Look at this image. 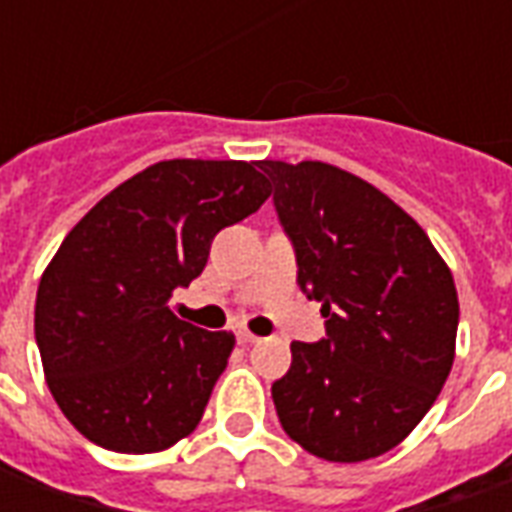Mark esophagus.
Returning a JSON list of instances; mask_svg holds the SVG:
<instances>
[{
  "mask_svg": "<svg viewBox=\"0 0 512 512\" xmlns=\"http://www.w3.org/2000/svg\"><path fill=\"white\" fill-rule=\"evenodd\" d=\"M235 337H238V343L241 345H252L260 340V337H255V334L249 332V329H238V332H235Z\"/></svg>",
  "mask_w": 512,
  "mask_h": 512,
  "instance_id": "esophagus-1",
  "label": "esophagus"
}]
</instances>
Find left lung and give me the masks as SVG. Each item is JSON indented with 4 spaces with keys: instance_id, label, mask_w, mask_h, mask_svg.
<instances>
[{
    "instance_id": "8db88e82",
    "label": "left lung",
    "mask_w": 512,
    "mask_h": 512,
    "mask_svg": "<svg viewBox=\"0 0 512 512\" xmlns=\"http://www.w3.org/2000/svg\"><path fill=\"white\" fill-rule=\"evenodd\" d=\"M326 337L290 343L271 397L290 439L323 461L384 455L450 376L458 293L425 230L386 194L323 161H260Z\"/></svg>"
}]
</instances>
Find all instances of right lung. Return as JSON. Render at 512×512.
<instances>
[{"mask_svg": "<svg viewBox=\"0 0 512 512\" xmlns=\"http://www.w3.org/2000/svg\"><path fill=\"white\" fill-rule=\"evenodd\" d=\"M260 161L172 158L109 191L40 279L35 340L62 414L84 439L145 455L200 425L235 337L169 310L219 230L268 200Z\"/></svg>", "mask_w": 512, "mask_h": 512, "instance_id": "right-lung-1", "label": "right lung"}]
</instances>
